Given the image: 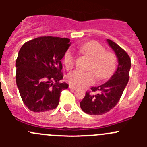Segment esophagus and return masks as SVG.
Listing matches in <instances>:
<instances>
[{
  "label": "esophagus",
  "instance_id": "esophagus-1",
  "mask_svg": "<svg viewBox=\"0 0 147 147\" xmlns=\"http://www.w3.org/2000/svg\"><path fill=\"white\" fill-rule=\"evenodd\" d=\"M69 88H71V89H73V90H76V87L73 86V85H69Z\"/></svg>",
  "mask_w": 147,
  "mask_h": 147
}]
</instances>
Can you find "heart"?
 I'll return each instance as SVG.
<instances>
[{"label": "heart", "mask_w": 147, "mask_h": 147, "mask_svg": "<svg viewBox=\"0 0 147 147\" xmlns=\"http://www.w3.org/2000/svg\"><path fill=\"white\" fill-rule=\"evenodd\" d=\"M80 52L91 59L87 70L88 72L74 71L66 76V80L74 87H85L94 82L95 77L99 80L107 78L113 72L116 64V58L113 53L105 51V49L98 42H90L82 45ZM76 56L71 50H67L64 55V64L67 70L74 67Z\"/></svg>", "instance_id": "b5f03b06"}]
</instances>
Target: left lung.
<instances>
[{
    "mask_svg": "<svg viewBox=\"0 0 147 147\" xmlns=\"http://www.w3.org/2000/svg\"><path fill=\"white\" fill-rule=\"evenodd\" d=\"M107 41L117 57L119 65L108 81L99 86L91 88V91L86 92L80 102L82 110L90 115H102L113 108L120 100L129 81L131 67L129 55L113 41L109 39Z\"/></svg>",
    "mask_w": 147,
    "mask_h": 147,
    "instance_id": "1",
    "label": "left lung"
}]
</instances>
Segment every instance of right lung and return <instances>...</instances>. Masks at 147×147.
<instances>
[{
  "instance_id": "1",
  "label": "right lung",
  "mask_w": 147,
  "mask_h": 147,
  "mask_svg": "<svg viewBox=\"0 0 147 147\" xmlns=\"http://www.w3.org/2000/svg\"><path fill=\"white\" fill-rule=\"evenodd\" d=\"M71 45L70 40L40 37L23 45L16 59V83L23 103L33 112H48L59 105L63 74L61 59Z\"/></svg>"
}]
</instances>
